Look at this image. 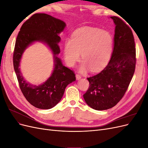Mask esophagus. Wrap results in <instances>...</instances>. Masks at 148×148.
<instances>
[{"instance_id":"34e87169","label":"esophagus","mask_w":148,"mask_h":148,"mask_svg":"<svg viewBox=\"0 0 148 148\" xmlns=\"http://www.w3.org/2000/svg\"><path fill=\"white\" fill-rule=\"evenodd\" d=\"M76 78H77V80H79V79L82 78V76L78 75V74H77V75H76Z\"/></svg>"}]
</instances>
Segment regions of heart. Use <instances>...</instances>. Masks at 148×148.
I'll use <instances>...</instances> for the list:
<instances>
[{
  "mask_svg": "<svg viewBox=\"0 0 148 148\" xmlns=\"http://www.w3.org/2000/svg\"><path fill=\"white\" fill-rule=\"evenodd\" d=\"M114 39L106 30L97 28L83 27L76 30L71 39H67L64 47L66 64L73 66L80 59L84 60L81 71L91 69L92 71L102 69L108 63L113 49Z\"/></svg>",
  "mask_w": 148,
  "mask_h": 148,
  "instance_id": "b5f03b06",
  "label": "heart"
}]
</instances>
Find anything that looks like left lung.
I'll list each match as a JSON object with an SVG mask.
<instances>
[{"label": "left lung", "mask_w": 148, "mask_h": 148, "mask_svg": "<svg viewBox=\"0 0 148 148\" xmlns=\"http://www.w3.org/2000/svg\"><path fill=\"white\" fill-rule=\"evenodd\" d=\"M115 25L114 45L109 64L98 73L88 78L89 86L83 97L97 110L114 107L124 96L135 72L136 48L130 28L117 16H111Z\"/></svg>", "instance_id": "1"}]
</instances>
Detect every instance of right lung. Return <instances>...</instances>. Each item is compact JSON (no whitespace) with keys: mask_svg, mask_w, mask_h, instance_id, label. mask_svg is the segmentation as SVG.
<instances>
[{"mask_svg":"<svg viewBox=\"0 0 148 148\" xmlns=\"http://www.w3.org/2000/svg\"><path fill=\"white\" fill-rule=\"evenodd\" d=\"M64 21L46 13H35L21 26L15 42L13 67L23 95L31 105L41 109H49L56 106L63 96L67 85L76 80L73 71L63 65L58 57L60 53L59 34L65 29ZM34 42H41L53 52L55 68L49 77L42 84L34 85L23 78L19 66L22 55Z\"/></svg>","mask_w":148,"mask_h":148,"instance_id":"add662e5","label":"right lung"}]
</instances>
